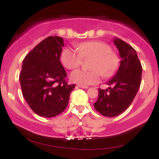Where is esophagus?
Here are the masks:
<instances>
[{"label":"esophagus","mask_w":159,"mask_h":159,"mask_svg":"<svg viewBox=\"0 0 159 159\" xmlns=\"http://www.w3.org/2000/svg\"><path fill=\"white\" fill-rule=\"evenodd\" d=\"M77 87H79V88H83V89H87V88H88V87H87V86H82V85H79V84H78Z\"/></svg>","instance_id":"esophagus-1"}]
</instances>
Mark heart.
Listing matches in <instances>:
<instances>
[{"instance_id": "1", "label": "heart", "mask_w": 159, "mask_h": 159, "mask_svg": "<svg viewBox=\"0 0 159 159\" xmlns=\"http://www.w3.org/2000/svg\"><path fill=\"white\" fill-rule=\"evenodd\" d=\"M78 51L70 47L63 49L61 61L66 68L73 69L81 64L83 59L93 57L90 68L93 70L76 69L71 73V80L79 85L87 86L98 83L102 74L108 77L119 66V59L111 52L108 45L101 41H90L79 43Z\"/></svg>"}]
</instances>
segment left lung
I'll return each mask as SVG.
<instances>
[{
    "instance_id": "8db88e82",
    "label": "left lung",
    "mask_w": 159,
    "mask_h": 159,
    "mask_svg": "<svg viewBox=\"0 0 159 159\" xmlns=\"http://www.w3.org/2000/svg\"><path fill=\"white\" fill-rule=\"evenodd\" d=\"M114 43L120 52L121 61L117 72L107 82L112 87L98 89V97L94 107L103 116L114 117L130 106L140 88L141 63L136 51L125 42L115 38Z\"/></svg>"
}]
</instances>
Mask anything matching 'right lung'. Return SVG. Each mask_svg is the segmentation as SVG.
I'll return each instance as SVG.
<instances>
[{
    "mask_svg": "<svg viewBox=\"0 0 159 159\" xmlns=\"http://www.w3.org/2000/svg\"><path fill=\"white\" fill-rule=\"evenodd\" d=\"M63 39L51 36L40 42L22 61L19 81L25 99L34 113L53 117L66 108L75 87L68 84L61 63Z\"/></svg>",
    "mask_w": 159,
    "mask_h": 159,
    "instance_id": "right-lung-1",
    "label": "right lung"
}]
</instances>
